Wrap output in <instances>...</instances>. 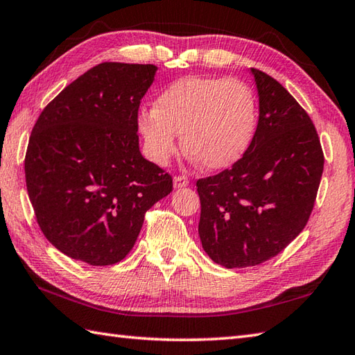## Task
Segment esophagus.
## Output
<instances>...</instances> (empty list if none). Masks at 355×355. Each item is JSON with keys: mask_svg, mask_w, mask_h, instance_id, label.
<instances>
[{"mask_svg": "<svg viewBox=\"0 0 355 355\" xmlns=\"http://www.w3.org/2000/svg\"><path fill=\"white\" fill-rule=\"evenodd\" d=\"M187 184H189V178L186 175H175V178H173V186L175 187H184Z\"/></svg>", "mask_w": 355, "mask_h": 355, "instance_id": "obj_1", "label": "esophagus"}]
</instances>
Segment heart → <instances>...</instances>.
Segmentation results:
<instances>
[{"label": "heart", "instance_id": "heart-1", "mask_svg": "<svg viewBox=\"0 0 355 355\" xmlns=\"http://www.w3.org/2000/svg\"><path fill=\"white\" fill-rule=\"evenodd\" d=\"M252 90L237 78L186 76L163 90L154 110L138 118L146 150L157 164H166L184 149L206 169H223L245 154L255 129Z\"/></svg>", "mask_w": 355, "mask_h": 355}]
</instances>
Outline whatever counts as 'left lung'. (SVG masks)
<instances>
[{
    "label": "left lung",
    "instance_id": "left-lung-1",
    "mask_svg": "<svg viewBox=\"0 0 355 355\" xmlns=\"http://www.w3.org/2000/svg\"><path fill=\"white\" fill-rule=\"evenodd\" d=\"M251 72L260 101L252 141L232 168L197 182L201 245L227 269L272 259L303 231L324 164L306 110L272 76Z\"/></svg>",
    "mask_w": 355,
    "mask_h": 355
}]
</instances>
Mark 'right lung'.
I'll return each mask as SVG.
<instances>
[{
	"label": "right lung",
	"instance_id": "1",
	"mask_svg": "<svg viewBox=\"0 0 355 355\" xmlns=\"http://www.w3.org/2000/svg\"><path fill=\"white\" fill-rule=\"evenodd\" d=\"M157 66L101 62L40 114L24 158L35 218L52 245L92 266L121 261L172 177L138 146V109Z\"/></svg>",
	"mask_w": 355,
	"mask_h": 355
}]
</instances>
